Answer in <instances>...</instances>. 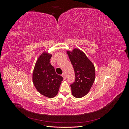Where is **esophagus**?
Returning <instances> with one entry per match:
<instances>
[{
	"mask_svg": "<svg viewBox=\"0 0 129 129\" xmlns=\"http://www.w3.org/2000/svg\"><path fill=\"white\" fill-rule=\"evenodd\" d=\"M62 76H63V77L64 80H65V79H66V74H65V73H63V74H62Z\"/></svg>",
	"mask_w": 129,
	"mask_h": 129,
	"instance_id": "1",
	"label": "esophagus"
}]
</instances>
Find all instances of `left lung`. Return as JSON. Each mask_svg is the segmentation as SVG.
<instances>
[{
	"instance_id": "8db88e82",
	"label": "left lung",
	"mask_w": 129,
	"mask_h": 129,
	"mask_svg": "<svg viewBox=\"0 0 129 129\" xmlns=\"http://www.w3.org/2000/svg\"><path fill=\"white\" fill-rule=\"evenodd\" d=\"M67 54L75 75V81L71 84L72 94L76 98H81L89 92L94 82V66L85 54L79 49L68 51Z\"/></svg>"
}]
</instances>
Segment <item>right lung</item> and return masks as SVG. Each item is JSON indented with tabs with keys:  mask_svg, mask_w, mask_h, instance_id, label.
I'll return each mask as SVG.
<instances>
[{
	"mask_svg": "<svg viewBox=\"0 0 129 129\" xmlns=\"http://www.w3.org/2000/svg\"><path fill=\"white\" fill-rule=\"evenodd\" d=\"M52 55L44 53L38 58L33 73L35 87L41 94L48 98L55 96L63 77L58 75L50 64Z\"/></svg>",
	"mask_w": 129,
	"mask_h": 129,
	"instance_id": "add662e5",
	"label": "right lung"
}]
</instances>
